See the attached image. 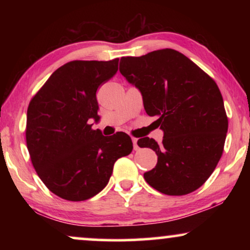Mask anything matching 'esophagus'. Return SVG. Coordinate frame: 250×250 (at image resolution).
<instances>
[{
	"instance_id": "1",
	"label": "esophagus",
	"mask_w": 250,
	"mask_h": 250,
	"mask_svg": "<svg viewBox=\"0 0 250 250\" xmlns=\"http://www.w3.org/2000/svg\"><path fill=\"white\" fill-rule=\"evenodd\" d=\"M132 142H133V146H134V150H139V146H138V139L133 138V139H132Z\"/></svg>"
}]
</instances>
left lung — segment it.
<instances>
[{
    "mask_svg": "<svg viewBox=\"0 0 250 250\" xmlns=\"http://www.w3.org/2000/svg\"><path fill=\"white\" fill-rule=\"evenodd\" d=\"M119 71L142 95L145 110L157 117L163 143L139 139L158 162L145 173L153 189L168 196L197 190L214 172L228 133L223 98L216 83L184 54L172 49L123 57Z\"/></svg>",
    "mask_w": 250,
    "mask_h": 250,
    "instance_id": "1",
    "label": "left lung"
}]
</instances>
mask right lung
<instances>
[{"mask_svg":"<svg viewBox=\"0 0 250 250\" xmlns=\"http://www.w3.org/2000/svg\"><path fill=\"white\" fill-rule=\"evenodd\" d=\"M118 60L70 61L54 71L27 110L26 142L33 166L51 192L82 201L107 186L116 160L132 152L124 132L92 129L99 122L97 90L118 70Z\"/></svg>","mask_w":250,"mask_h":250,"instance_id":"obj_1","label":"right lung"}]
</instances>
